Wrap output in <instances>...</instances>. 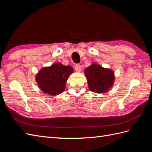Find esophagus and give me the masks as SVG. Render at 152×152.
<instances>
[{
	"label": "esophagus",
	"mask_w": 152,
	"mask_h": 152,
	"mask_svg": "<svg viewBox=\"0 0 152 152\" xmlns=\"http://www.w3.org/2000/svg\"><path fill=\"white\" fill-rule=\"evenodd\" d=\"M75 70L78 72H80L81 71V69H82L80 64H77V65H75Z\"/></svg>",
	"instance_id": "34e87169"
}]
</instances>
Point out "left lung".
<instances>
[{
    "mask_svg": "<svg viewBox=\"0 0 152 152\" xmlns=\"http://www.w3.org/2000/svg\"><path fill=\"white\" fill-rule=\"evenodd\" d=\"M89 88L96 93H104L112 87L115 76L113 72L103 68L98 64H93L85 70Z\"/></svg>",
    "mask_w": 152,
    "mask_h": 152,
    "instance_id": "left-lung-1",
    "label": "left lung"
}]
</instances>
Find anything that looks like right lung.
Here are the masks:
<instances>
[{"instance_id":"add662e5","label":"right lung","mask_w":152,"mask_h":152,"mask_svg":"<svg viewBox=\"0 0 152 152\" xmlns=\"http://www.w3.org/2000/svg\"><path fill=\"white\" fill-rule=\"evenodd\" d=\"M73 72L70 66L54 63L40 70L36 75V82L43 93L56 96L65 90L68 77Z\"/></svg>"}]
</instances>
